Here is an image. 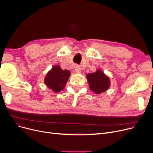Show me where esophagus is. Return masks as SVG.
<instances>
[{
    "label": "esophagus",
    "mask_w": 153,
    "mask_h": 153,
    "mask_svg": "<svg viewBox=\"0 0 153 153\" xmlns=\"http://www.w3.org/2000/svg\"><path fill=\"white\" fill-rule=\"evenodd\" d=\"M75 71L77 73H81V67H80L79 65H76L75 67Z\"/></svg>",
    "instance_id": "obj_1"
}]
</instances>
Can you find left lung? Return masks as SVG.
I'll return each mask as SVG.
<instances>
[{"instance_id": "1", "label": "left lung", "mask_w": 153, "mask_h": 153, "mask_svg": "<svg viewBox=\"0 0 153 153\" xmlns=\"http://www.w3.org/2000/svg\"><path fill=\"white\" fill-rule=\"evenodd\" d=\"M87 79L90 89L96 94L106 91L110 86V79L99 69L87 74Z\"/></svg>"}]
</instances>
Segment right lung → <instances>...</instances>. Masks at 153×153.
I'll use <instances>...</instances> for the list:
<instances>
[{"label":"right lung","mask_w":153,"mask_h":153,"mask_svg":"<svg viewBox=\"0 0 153 153\" xmlns=\"http://www.w3.org/2000/svg\"><path fill=\"white\" fill-rule=\"evenodd\" d=\"M70 75L69 71L62 70L59 66H55L47 73L45 83L53 92H59L63 90Z\"/></svg>","instance_id":"obj_1"}]
</instances>
